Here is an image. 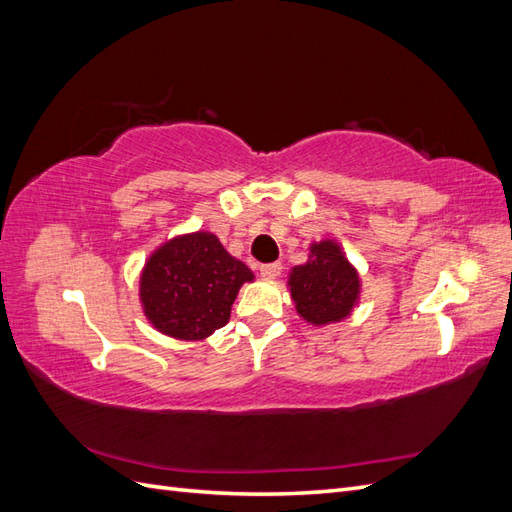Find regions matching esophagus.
I'll use <instances>...</instances> for the list:
<instances>
[{"label":"esophagus","mask_w":512,"mask_h":512,"mask_svg":"<svg viewBox=\"0 0 512 512\" xmlns=\"http://www.w3.org/2000/svg\"><path fill=\"white\" fill-rule=\"evenodd\" d=\"M280 273H282V262H269V265L260 267L262 280H275V277Z\"/></svg>","instance_id":"1"}]
</instances>
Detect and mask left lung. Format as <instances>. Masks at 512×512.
Returning a JSON list of instances; mask_svg holds the SVG:
<instances>
[{
	"label": "left lung",
	"instance_id": "1",
	"mask_svg": "<svg viewBox=\"0 0 512 512\" xmlns=\"http://www.w3.org/2000/svg\"><path fill=\"white\" fill-rule=\"evenodd\" d=\"M286 286L297 314L312 327L346 320L361 299V275L335 239L309 245L307 262L290 269Z\"/></svg>",
	"mask_w": 512,
	"mask_h": 512
}]
</instances>
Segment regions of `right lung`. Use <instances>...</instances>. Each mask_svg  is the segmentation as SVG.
Returning a JSON list of instances; mask_svg holds the SVG:
<instances>
[{
  "mask_svg": "<svg viewBox=\"0 0 512 512\" xmlns=\"http://www.w3.org/2000/svg\"><path fill=\"white\" fill-rule=\"evenodd\" d=\"M254 273L207 230L177 235L156 247L138 280L151 327L173 339H207L230 320V307Z\"/></svg>",
  "mask_w": 512,
  "mask_h": 512,
  "instance_id": "right-lung-1",
  "label": "right lung"
}]
</instances>
